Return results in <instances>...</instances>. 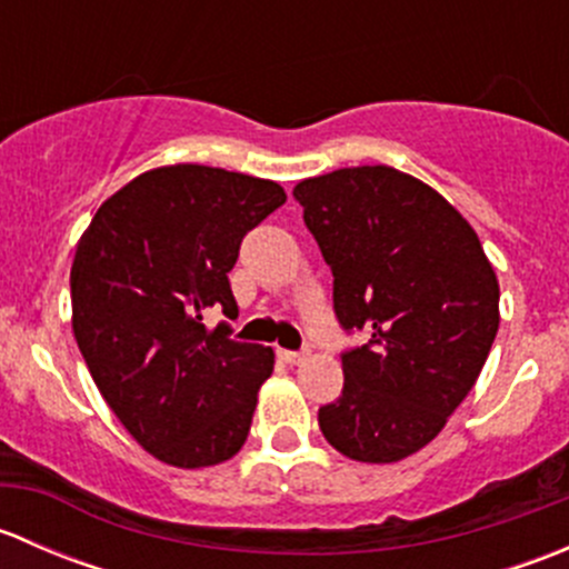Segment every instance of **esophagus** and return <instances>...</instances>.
<instances>
[{"label":"esophagus","instance_id":"1","mask_svg":"<svg viewBox=\"0 0 569 569\" xmlns=\"http://www.w3.org/2000/svg\"><path fill=\"white\" fill-rule=\"evenodd\" d=\"M278 358L289 366H300L308 360V352H291V349H278Z\"/></svg>","mask_w":569,"mask_h":569}]
</instances>
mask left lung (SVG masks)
I'll use <instances>...</instances> for the list:
<instances>
[{
    "label": "left lung",
    "mask_w": 569,
    "mask_h": 569,
    "mask_svg": "<svg viewBox=\"0 0 569 569\" xmlns=\"http://www.w3.org/2000/svg\"><path fill=\"white\" fill-rule=\"evenodd\" d=\"M295 200L332 269L338 321L369 336L341 355L321 435L349 460H405L479 380L501 321L496 269L443 194L388 164L306 178Z\"/></svg>",
    "instance_id": "left-lung-1"
}]
</instances>
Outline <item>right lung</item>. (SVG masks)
I'll use <instances>...</instances> for the list:
<instances>
[{
    "mask_svg": "<svg viewBox=\"0 0 569 569\" xmlns=\"http://www.w3.org/2000/svg\"><path fill=\"white\" fill-rule=\"evenodd\" d=\"M286 203L280 183L206 164L131 178L99 206L71 267L73 338L131 438L173 468H209L244 446L258 388L274 369L261 343L228 338V272L244 233Z\"/></svg>",
    "mask_w": 569,
    "mask_h": 569,
    "instance_id": "right-lung-1",
    "label": "right lung"
}]
</instances>
